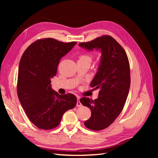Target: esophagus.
I'll return each instance as SVG.
<instances>
[{"instance_id": "obj_1", "label": "esophagus", "mask_w": 158, "mask_h": 158, "mask_svg": "<svg viewBox=\"0 0 158 158\" xmlns=\"http://www.w3.org/2000/svg\"><path fill=\"white\" fill-rule=\"evenodd\" d=\"M79 100H80V97H77V107H81V106H82V104H81V103L80 102Z\"/></svg>"}]
</instances>
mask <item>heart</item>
<instances>
[{"label": "heart", "instance_id": "obj_1", "mask_svg": "<svg viewBox=\"0 0 158 158\" xmlns=\"http://www.w3.org/2000/svg\"><path fill=\"white\" fill-rule=\"evenodd\" d=\"M79 60H88L91 62V61H92V57L88 54H82L80 56Z\"/></svg>", "mask_w": 158, "mask_h": 158}]
</instances>
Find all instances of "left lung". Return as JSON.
Wrapping results in <instances>:
<instances>
[{
	"mask_svg": "<svg viewBox=\"0 0 158 158\" xmlns=\"http://www.w3.org/2000/svg\"><path fill=\"white\" fill-rule=\"evenodd\" d=\"M79 46L88 51L101 52L97 71L90 86L100 89L94 101L82 97L81 103L89 107L92 115L85 126L93 131L109 127L118 117L129 92L130 67L127 54L122 46L110 36H103Z\"/></svg>",
	"mask_w": 158,
	"mask_h": 158,
	"instance_id": "obj_1",
	"label": "left lung"
}]
</instances>
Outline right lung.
<instances>
[{
    "instance_id": "obj_1",
    "label": "right lung",
    "mask_w": 158,
    "mask_h": 158,
    "mask_svg": "<svg viewBox=\"0 0 158 158\" xmlns=\"http://www.w3.org/2000/svg\"><path fill=\"white\" fill-rule=\"evenodd\" d=\"M76 44L63 43L53 38L39 40L32 44L21 57L18 97L30 121L39 129L56 127L63 114L77 104L76 96L60 95L51 84L61 57Z\"/></svg>"
}]
</instances>
